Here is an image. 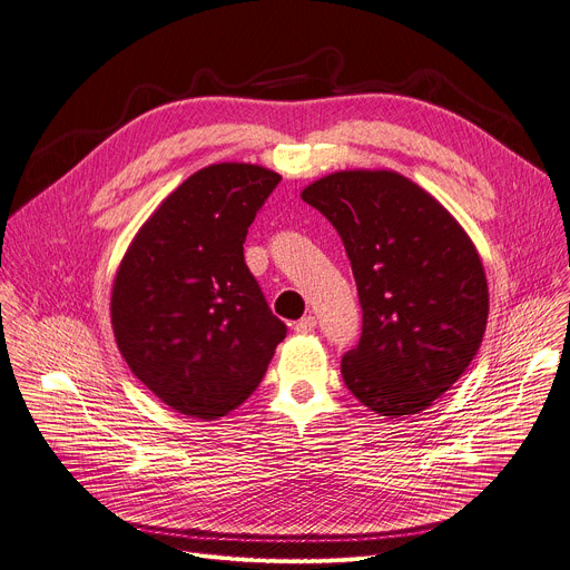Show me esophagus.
<instances>
[{"instance_id":"obj_1","label":"esophagus","mask_w":570,"mask_h":570,"mask_svg":"<svg viewBox=\"0 0 570 570\" xmlns=\"http://www.w3.org/2000/svg\"><path fill=\"white\" fill-rule=\"evenodd\" d=\"M315 326H317L315 317H313V315H304V317H301V320L296 322L294 331L301 333V336H306V333H313V331H315Z\"/></svg>"}]
</instances>
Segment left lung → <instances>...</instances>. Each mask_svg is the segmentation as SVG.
I'll return each instance as SVG.
<instances>
[{"instance_id":"1","label":"left lung","mask_w":570,"mask_h":570,"mask_svg":"<svg viewBox=\"0 0 570 570\" xmlns=\"http://www.w3.org/2000/svg\"><path fill=\"white\" fill-rule=\"evenodd\" d=\"M345 244L363 311L343 380L367 410H428L476 356L490 313L481 255L455 216L395 170H338L301 190Z\"/></svg>"}]
</instances>
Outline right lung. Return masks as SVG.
Here are the masks:
<instances>
[{
	"label": "right lung",
	"instance_id": "right-lung-1",
	"mask_svg": "<svg viewBox=\"0 0 570 570\" xmlns=\"http://www.w3.org/2000/svg\"><path fill=\"white\" fill-rule=\"evenodd\" d=\"M281 175L214 163L181 181L128 244L110 294L117 347L170 410L214 421L246 403L285 338L244 262Z\"/></svg>",
	"mask_w": 570,
	"mask_h": 570
}]
</instances>
